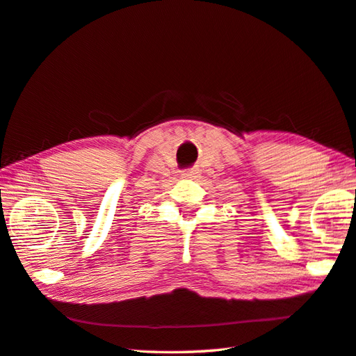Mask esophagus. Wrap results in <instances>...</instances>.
<instances>
[{
  "mask_svg": "<svg viewBox=\"0 0 356 356\" xmlns=\"http://www.w3.org/2000/svg\"><path fill=\"white\" fill-rule=\"evenodd\" d=\"M199 176V170L191 168V170H186L182 172V177L185 179H193V177H197Z\"/></svg>",
  "mask_w": 356,
  "mask_h": 356,
  "instance_id": "obj_1",
  "label": "esophagus"
}]
</instances>
